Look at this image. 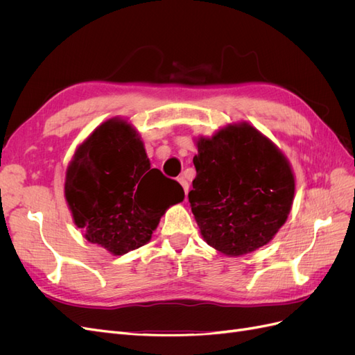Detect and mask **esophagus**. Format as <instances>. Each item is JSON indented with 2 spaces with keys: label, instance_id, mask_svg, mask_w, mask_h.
<instances>
[{
  "label": "esophagus",
  "instance_id": "esophagus-1",
  "mask_svg": "<svg viewBox=\"0 0 355 355\" xmlns=\"http://www.w3.org/2000/svg\"><path fill=\"white\" fill-rule=\"evenodd\" d=\"M178 180H179V184L182 185V188H184V191H185V196H188V191H189V184H188V180H187L185 178H178Z\"/></svg>",
  "mask_w": 355,
  "mask_h": 355
}]
</instances>
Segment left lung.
Here are the masks:
<instances>
[{"instance_id": "obj_1", "label": "left lung", "mask_w": 355, "mask_h": 355, "mask_svg": "<svg viewBox=\"0 0 355 355\" xmlns=\"http://www.w3.org/2000/svg\"><path fill=\"white\" fill-rule=\"evenodd\" d=\"M188 198L204 241L227 256L272 240L292 209L295 178L287 158L247 123L200 137Z\"/></svg>"}]
</instances>
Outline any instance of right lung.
<instances>
[{
	"label": "right lung",
	"instance_id": "obj_1",
	"mask_svg": "<svg viewBox=\"0 0 355 355\" xmlns=\"http://www.w3.org/2000/svg\"><path fill=\"white\" fill-rule=\"evenodd\" d=\"M65 198L87 241L121 256L151 240L161 216L185 192L176 180L151 168L135 128L112 118L75 151Z\"/></svg>",
	"mask_w": 355,
	"mask_h": 355
}]
</instances>
